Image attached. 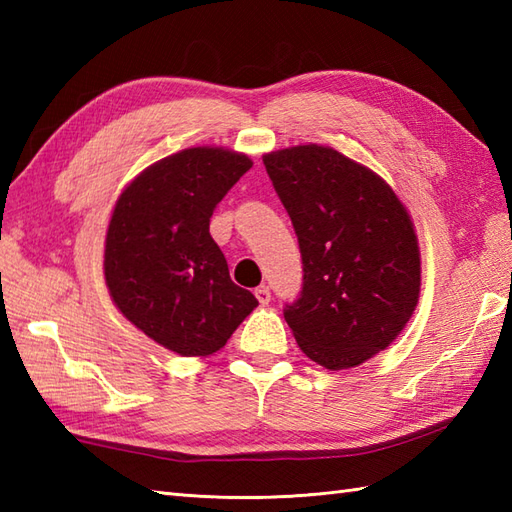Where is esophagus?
I'll list each match as a JSON object with an SVG mask.
<instances>
[{
    "label": "esophagus",
    "mask_w": 512,
    "mask_h": 512,
    "mask_svg": "<svg viewBox=\"0 0 512 512\" xmlns=\"http://www.w3.org/2000/svg\"><path fill=\"white\" fill-rule=\"evenodd\" d=\"M255 297H257V301L262 303V306H266V303L270 301V288L268 286H259V288H255Z\"/></svg>",
    "instance_id": "obj_1"
}]
</instances>
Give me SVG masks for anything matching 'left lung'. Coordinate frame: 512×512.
Listing matches in <instances>:
<instances>
[{"label": "left lung", "instance_id": "1", "mask_svg": "<svg viewBox=\"0 0 512 512\" xmlns=\"http://www.w3.org/2000/svg\"><path fill=\"white\" fill-rule=\"evenodd\" d=\"M264 165L303 262L286 323L314 363L332 372L361 365L389 347L418 306L420 250L405 204L332 147L270 151Z\"/></svg>", "mask_w": 512, "mask_h": 512}]
</instances>
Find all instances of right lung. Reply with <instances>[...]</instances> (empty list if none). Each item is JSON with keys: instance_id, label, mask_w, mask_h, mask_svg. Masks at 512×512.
Instances as JSON below:
<instances>
[{"instance_id": "obj_1", "label": "right lung", "mask_w": 512, "mask_h": 512, "mask_svg": "<svg viewBox=\"0 0 512 512\" xmlns=\"http://www.w3.org/2000/svg\"><path fill=\"white\" fill-rule=\"evenodd\" d=\"M253 167L224 147H191L147 167L118 195L103 273L116 308L180 356H209L257 308L235 286L209 222L217 202Z\"/></svg>"}]
</instances>
